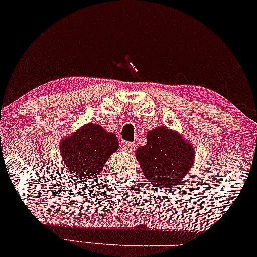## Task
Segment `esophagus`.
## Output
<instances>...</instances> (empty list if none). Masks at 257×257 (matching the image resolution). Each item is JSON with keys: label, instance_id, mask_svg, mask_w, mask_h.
<instances>
[{"label": "esophagus", "instance_id": "obj_1", "mask_svg": "<svg viewBox=\"0 0 257 257\" xmlns=\"http://www.w3.org/2000/svg\"><path fill=\"white\" fill-rule=\"evenodd\" d=\"M122 149L124 152L133 153L136 149V146H135V144H133V142H123V144H122Z\"/></svg>", "mask_w": 257, "mask_h": 257}]
</instances>
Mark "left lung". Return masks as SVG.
Segmentation results:
<instances>
[{"instance_id":"8db88e82","label":"left lung","mask_w":257,"mask_h":257,"mask_svg":"<svg viewBox=\"0 0 257 257\" xmlns=\"http://www.w3.org/2000/svg\"><path fill=\"white\" fill-rule=\"evenodd\" d=\"M147 144L138 148L136 160L154 186L172 187L192 168L194 149L179 133L159 126L147 133Z\"/></svg>"}]
</instances>
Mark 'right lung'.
<instances>
[{
  "instance_id": "1",
  "label": "right lung",
  "mask_w": 257,
  "mask_h": 257,
  "mask_svg": "<svg viewBox=\"0 0 257 257\" xmlns=\"http://www.w3.org/2000/svg\"><path fill=\"white\" fill-rule=\"evenodd\" d=\"M117 149L116 135L93 123L83 125L60 142L64 164L77 179L87 180L98 175L110 155Z\"/></svg>"
}]
</instances>
